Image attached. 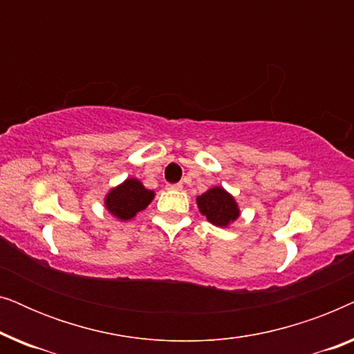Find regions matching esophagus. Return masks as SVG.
Masks as SVG:
<instances>
[{
	"instance_id": "esophagus-1",
	"label": "esophagus",
	"mask_w": 354,
	"mask_h": 354,
	"mask_svg": "<svg viewBox=\"0 0 354 354\" xmlns=\"http://www.w3.org/2000/svg\"><path fill=\"white\" fill-rule=\"evenodd\" d=\"M167 190H182V183H167Z\"/></svg>"
}]
</instances>
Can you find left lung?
Wrapping results in <instances>:
<instances>
[{
    "instance_id": "8db88e82",
    "label": "left lung",
    "mask_w": 354,
    "mask_h": 354,
    "mask_svg": "<svg viewBox=\"0 0 354 354\" xmlns=\"http://www.w3.org/2000/svg\"><path fill=\"white\" fill-rule=\"evenodd\" d=\"M198 207L206 219L217 227H225L239 217L240 211L236 203L224 188L216 187L196 198Z\"/></svg>"
}]
</instances>
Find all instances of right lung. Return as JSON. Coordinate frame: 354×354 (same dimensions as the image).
<instances>
[{
    "mask_svg": "<svg viewBox=\"0 0 354 354\" xmlns=\"http://www.w3.org/2000/svg\"><path fill=\"white\" fill-rule=\"evenodd\" d=\"M154 193L147 190L137 178H127L122 185L111 190L106 196V207L120 221H129L151 203Z\"/></svg>",
    "mask_w": 354,
    "mask_h": 354,
    "instance_id": "add662e5",
    "label": "right lung"
}]
</instances>
